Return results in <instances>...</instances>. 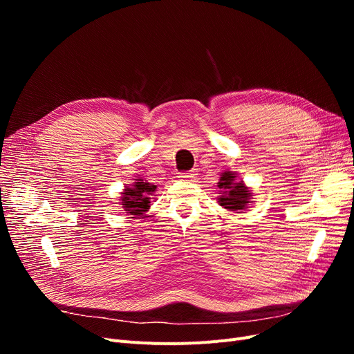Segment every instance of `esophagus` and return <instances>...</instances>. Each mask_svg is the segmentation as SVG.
I'll return each mask as SVG.
<instances>
[{
	"instance_id": "1",
	"label": "esophagus",
	"mask_w": 354,
	"mask_h": 354,
	"mask_svg": "<svg viewBox=\"0 0 354 354\" xmlns=\"http://www.w3.org/2000/svg\"><path fill=\"white\" fill-rule=\"evenodd\" d=\"M195 171H186V173H180L178 178L180 180H194L195 178Z\"/></svg>"
}]
</instances>
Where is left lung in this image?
Listing matches in <instances>:
<instances>
[{"mask_svg":"<svg viewBox=\"0 0 354 354\" xmlns=\"http://www.w3.org/2000/svg\"><path fill=\"white\" fill-rule=\"evenodd\" d=\"M218 187L223 189V195L218 198L220 205L230 211L245 209L250 203V190L242 183H234V176L226 171L218 181Z\"/></svg>","mask_w":354,"mask_h":354,"instance_id":"left-lung-1","label":"left lung"}]
</instances>
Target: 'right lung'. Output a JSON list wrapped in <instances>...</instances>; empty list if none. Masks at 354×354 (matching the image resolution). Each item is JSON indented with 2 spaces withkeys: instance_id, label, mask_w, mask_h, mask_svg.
Returning <instances> with one entry per match:
<instances>
[{
  "instance_id": "add662e5",
  "label": "right lung",
  "mask_w": 354,
  "mask_h": 354,
  "mask_svg": "<svg viewBox=\"0 0 354 354\" xmlns=\"http://www.w3.org/2000/svg\"><path fill=\"white\" fill-rule=\"evenodd\" d=\"M156 186L147 183V181L138 178L131 187H127L122 195V207L130 216H142L143 212L149 209L151 203L152 192H155ZM133 218V217H131Z\"/></svg>"
}]
</instances>
